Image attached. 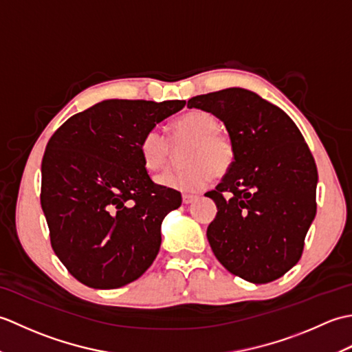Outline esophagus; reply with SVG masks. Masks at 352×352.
<instances>
[{
	"label": "esophagus",
	"mask_w": 352,
	"mask_h": 352,
	"mask_svg": "<svg viewBox=\"0 0 352 352\" xmlns=\"http://www.w3.org/2000/svg\"><path fill=\"white\" fill-rule=\"evenodd\" d=\"M198 197L190 195V193H183V204H190L192 201H195Z\"/></svg>",
	"instance_id": "34e87169"
}]
</instances>
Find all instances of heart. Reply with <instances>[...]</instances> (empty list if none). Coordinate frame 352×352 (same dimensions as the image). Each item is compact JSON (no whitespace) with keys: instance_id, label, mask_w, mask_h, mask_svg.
<instances>
[{"instance_id":"heart-1","label":"heart","mask_w":352,"mask_h":352,"mask_svg":"<svg viewBox=\"0 0 352 352\" xmlns=\"http://www.w3.org/2000/svg\"><path fill=\"white\" fill-rule=\"evenodd\" d=\"M219 121L206 110H189L177 118L169 126V139L151 129L139 142V154L146 170L157 172L166 166L173 145L189 142L183 153V169L168 170L159 177V184L180 192H199L206 189L213 175L227 174L234 162L233 142L222 133Z\"/></svg>"}]
</instances>
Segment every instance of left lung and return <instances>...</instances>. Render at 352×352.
<instances>
[{"instance_id": "left-lung-1", "label": "left lung", "mask_w": 352, "mask_h": 352, "mask_svg": "<svg viewBox=\"0 0 352 352\" xmlns=\"http://www.w3.org/2000/svg\"><path fill=\"white\" fill-rule=\"evenodd\" d=\"M188 107L226 124L233 166L212 198L218 213L207 239L222 266L265 284L300 261L316 214L318 169L301 131L284 111L241 87L193 96Z\"/></svg>"}]
</instances>
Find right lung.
Returning <instances> with one entry per match:
<instances>
[{"mask_svg":"<svg viewBox=\"0 0 352 352\" xmlns=\"http://www.w3.org/2000/svg\"><path fill=\"white\" fill-rule=\"evenodd\" d=\"M184 104L107 100L71 116L48 140L41 206L52 250L80 283L118 289L153 265L162 221L182 195L151 180L139 142Z\"/></svg>","mask_w":352,"mask_h":352,"instance_id":"obj_1","label":"right lung"}]
</instances>
